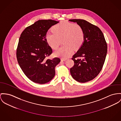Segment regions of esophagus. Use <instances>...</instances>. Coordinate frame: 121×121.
I'll list each match as a JSON object with an SVG mask.
<instances>
[{
  "mask_svg": "<svg viewBox=\"0 0 121 121\" xmlns=\"http://www.w3.org/2000/svg\"><path fill=\"white\" fill-rule=\"evenodd\" d=\"M61 60L62 61H65L66 60V59H63V58H61Z\"/></svg>",
  "mask_w": 121,
  "mask_h": 121,
  "instance_id": "34e87169",
  "label": "esophagus"
}]
</instances>
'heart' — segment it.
<instances>
[{
    "instance_id": "1",
    "label": "heart",
    "mask_w": 121,
    "mask_h": 121,
    "mask_svg": "<svg viewBox=\"0 0 121 121\" xmlns=\"http://www.w3.org/2000/svg\"><path fill=\"white\" fill-rule=\"evenodd\" d=\"M53 33H47L46 40L52 49L56 50L63 40L64 44L56 51L54 54L63 58H67L72 54L74 48L79 49L85 39L83 29L78 24L62 21L52 28Z\"/></svg>"
}]
</instances>
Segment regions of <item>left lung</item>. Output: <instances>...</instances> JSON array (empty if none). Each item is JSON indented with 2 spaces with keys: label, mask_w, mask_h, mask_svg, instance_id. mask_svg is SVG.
<instances>
[{
  "label": "left lung",
  "mask_w": 121,
  "mask_h": 121,
  "mask_svg": "<svg viewBox=\"0 0 121 121\" xmlns=\"http://www.w3.org/2000/svg\"><path fill=\"white\" fill-rule=\"evenodd\" d=\"M69 21L80 25L85 34L83 44L72 58L74 65L70 69V74L76 81L86 82L93 80L101 70L107 54V43L102 32L96 26L82 19Z\"/></svg>",
  "instance_id": "8db88e82"
}]
</instances>
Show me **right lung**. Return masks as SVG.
Instances as JSON below:
<instances>
[{
  "label": "right lung",
  "mask_w": 121,
  "mask_h": 121,
  "mask_svg": "<svg viewBox=\"0 0 121 121\" xmlns=\"http://www.w3.org/2000/svg\"><path fill=\"white\" fill-rule=\"evenodd\" d=\"M59 22L52 20H38L26 28L19 38L17 50L19 65L29 79L37 83L45 84L55 74V68L59 58L47 59L52 52L46 40L48 29Z\"/></svg>",
  "instance_id": "right-lung-1"
}]
</instances>
